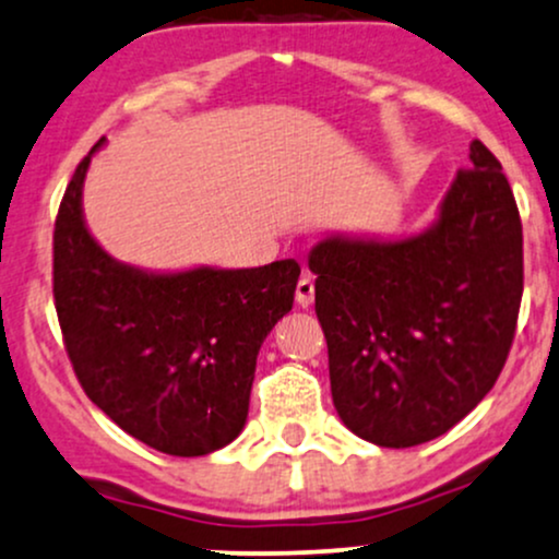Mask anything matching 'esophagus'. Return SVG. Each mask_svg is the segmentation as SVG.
<instances>
[{"instance_id": "34e87169", "label": "esophagus", "mask_w": 559, "mask_h": 559, "mask_svg": "<svg viewBox=\"0 0 559 559\" xmlns=\"http://www.w3.org/2000/svg\"><path fill=\"white\" fill-rule=\"evenodd\" d=\"M295 304L300 308H308L313 304V282L311 277H300L298 285H295Z\"/></svg>"}]
</instances>
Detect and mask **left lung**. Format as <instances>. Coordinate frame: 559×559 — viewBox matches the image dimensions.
<instances>
[{"instance_id":"1","label":"left lung","mask_w":559,"mask_h":559,"mask_svg":"<svg viewBox=\"0 0 559 559\" xmlns=\"http://www.w3.org/2000/svg\"><path fill=\"white\" fill-rule=\"evenodd\" d=\"M429 227L321 238L308 253L337 416L379 448L442 437L495 386L523 295V227L481 141Z\"/></svg>"}]
</instances>
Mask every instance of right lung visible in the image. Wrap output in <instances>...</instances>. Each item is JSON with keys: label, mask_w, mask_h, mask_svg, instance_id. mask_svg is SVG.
Instances as JSON below:
<instances>
[{"label": "right lung", "mask_w": 559, "mask_h": 559, "mask_svg": "<svg viewBox=\"0 0 559 559\" xmlns=\"http://www.w3.org/2000/svg\"><path fill=\"white\" fill-rule=\"evenodd\" d=\"M78 164L55 225V306L91 403L148 448L199 457L248 418L255 356L293 308L295 259L255 269L148 272L111 255L85 227Z\"/></svg>", "instance_id": "add662e5"}]
</instances>
